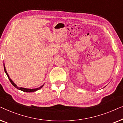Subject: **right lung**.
Returning <instances> with one entry per match:
<instances>
[{
    "mask_svg": "<svg viewBox=\"0 0 123 123\" xmlns=\"http://www.w3.org/2000/svg\"><path fill=\"white\" fill-rule=\"evenodd\" d=\"M4 71H5V72H6V74L7 75V76H8V78H9V80H10V82H11V83L12 84V85L13 86L16 87V88L18 89V90H21V91H23V92H32L36 91H37V90H40V88H41L42 87H43V86H41L40 87H39V88H35V89H28V88H22V87H17V85H16V84H15V83H14V82H13L12 81V80L11 79L9 78V75L8 74L7 72H6V68H5L4 64Z\"/></svg>",
    "mask_w": 123,
    "mask_h": 123,
    "instance_id": "1",
    "label": "right lung"
}]
</instances>
